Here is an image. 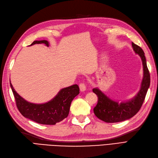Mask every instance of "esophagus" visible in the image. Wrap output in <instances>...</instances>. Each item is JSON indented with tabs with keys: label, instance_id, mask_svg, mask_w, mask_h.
<instances>
[{
	"label": "esophagus",
	"instance_id": "esophagus-1",
	"mask_svg": "<svg viewBox=\"0 0 158 158\" xmlns=\"http://www.w3.org/2000/svg\"><path fill=\"white\" fill-rule=\"evenodd\" d=\"M79 87H80V90L81 92L85 91L86 89V86L84 83H80V85H79Z\"/></svg>",
	"mask_w": 158,
	"mask_h": 158
}]
</instances>
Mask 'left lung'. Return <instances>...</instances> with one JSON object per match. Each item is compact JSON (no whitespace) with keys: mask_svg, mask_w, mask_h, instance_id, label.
Returning a JSON list of instances; mask_svg holds the SVG:
<instances>
[{"mask_svg":"<svg viewBox=\"0 0 158 158\" xmlns=\"http://www.w3.org/2000/svg\"><path fill=\"white\" fill-rule=\"evenodd\" d=\"M134 52L141 57L143 64V77L139 91L132 99L118 102L110 99L98 88L92 89L97 95L98 102L94 113L99 119L106 123H117L127 120L135 115L141 109L150 85V74L147 67L144 52L139 46L132 42Z\"/></svg>","mask_w":158,"mask_h":158,"instance_id":"8db88e82","label":"left lung"}]
</instances>
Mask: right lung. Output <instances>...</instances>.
I'll list each match as a JSON object with an SVG mask.
<instances>
[{"instance_id": "obj_1", "label": "right lung", "mask_w": 158, "mask_h": 158, "mask_svg": "<svg viewBox=\"0 0 158 158\" xmlns=\"http://www.w3.org/2000/svg\"><path fill=\"white\" fill-rule=\"evenodd\" d=\"M36 44H44L46 46H49V42L46 40L34 41L30 45ZM10 85L19 112L25 118L43 125H56L57 123L66 118L70 111L72 100L80 92L79 86L77 84H74L62 88L54 98L48 102L34 104L22 98L15 90L10 82Z\"/></svg>"}]
</instances>
